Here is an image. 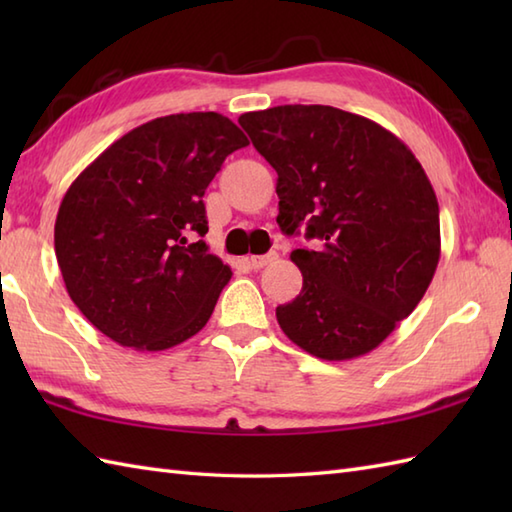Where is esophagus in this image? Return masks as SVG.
I'll list each match as a JSON object with an SVG mask.
<instances>
[{"mask_svg":"<svg viewBox=\"0 0 512 512\" xmlns=\"http://www.w3.org/2000/svg\"><path fill=\"white\" fill-rule=\"evenodd\" d=\"M277 257H279V255L275 253V250H270V253H266V255H250V257H248V264H250V268L259 270V268H264V266H268V264H273Z\"/></svg>","mask_w":512,"mask_h":512,"instance_id":"34e87169","label":"esophagus"}]
</instances>
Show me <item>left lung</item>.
<instances>
[{"instance_id": "8db88e82", "label": "left lung", "mask_w": 512, "mask_h": 512, "mask_svg": "<svg viewBox=\"0 0 512 512\" xmlns=\"http://www.w3.org/2000/svg\"><path fill=\"white\" fill-rule=\"evenodd\" d=\"M277 171V224H306L317 250L290 253L299 295L277 306L288 339L323 361L376 350L427 292L440 262V209L411 149L389 129L330 105L239 116Z\"/></svg>"}]
</instances>
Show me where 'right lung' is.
<instances>
[{
  "label": "right lung",
  "mask_w": 512,
  "mask_h": 512,
  "mask_svg": "<svg viewBox=\"0 0 512 512\" xmlns=\"http://www.w3.org/2000/svg\"><path fill=\"white\" fill-rule=\"evenodd\" d=\"M246 145L222 114H171L118 138L70 184L54 253L70 299L96 330L160 352L204 328L233 273L187 235L209 231L202 195Z\"/></svg>",
  "instance_id": "obj_1"
}]
</instances>
